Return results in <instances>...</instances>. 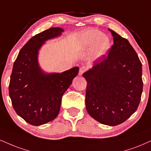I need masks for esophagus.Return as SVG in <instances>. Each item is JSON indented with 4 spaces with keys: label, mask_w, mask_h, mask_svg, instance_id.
Instances as JSON below:
<instances>
[{
    "label": "esophagus",
    "mask_w": 151,
    "mask_h": 151,
    "mask_svg": "<svg viewBox=\"0 0 151 151\" xmlns=\"http://www.w3.org/2000/svg\"><path fill=\"white\" fill-rule=\"evenodd\" d=\"M86 70H87L86 67H85V66L81 67V68H80V70H79V75L80 76H82L83 73H84L85 71H86Z\"/></svg>",
    "instance_id": "1"
}]
</instances>
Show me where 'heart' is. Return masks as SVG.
<instances>
[{
	"mask_svg": "<svg viewBox=\"0 0 151 151\" xmlns=\"http://www.w3.org/2000/svg\"><path fill=\"white\" fill-rule=\"evenodd\" d=\"M84 40L87 45L90 47L96 44L94 49V55L96 57L105 55L111 47L109 39L99 31H87L84 33Z\"/></svg>",
	"mask_w": 151,
	"mask_h": 151,
	"instance_id": "heart-1",
	"label": "heart"
}]
</instances>
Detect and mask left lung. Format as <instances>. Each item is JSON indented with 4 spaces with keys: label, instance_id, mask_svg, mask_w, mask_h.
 I'll list each match as a JSON object with an SVG mask.
<instances>
[{
    "label": "left lung",
    "instance_id": "1",
    "mask_svg": "<svg viewBox=\"0 0 151 151\" xmlns=\"http://www.w3.org/2000/svg\"><path fill=\"white\" fill-rule=\"evenodd\" d=\"M113 45L92 69L83 73L87 82V112L100 123L120 124L137 111L143 91L142 64L127 39L109 29Z\"/></svg>",
    "mask_w": 151,
    "mask_h": 151
}]
</instances>
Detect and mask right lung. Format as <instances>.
<instances>
[{
	"label": "right lung",
	"mask_w": 151,
	"mask_h": 151,
	"mask_svg": "<svg viewBox=\"0 0 151 151\" xmlns=\"http://www.w3.org/2000/svg\"><path fill=\"white\" fill-rule=\"evenodd\" d=\"M63 31L50 28L35 35L22 48L13 65L9 84L13 109L32 125L45 124L58 115L63 94L78 73V67H73L61 73L45 74L38 66L42 45Z\"/></svg>",
	"instance_id": "obj_1"
}]
</instances>
